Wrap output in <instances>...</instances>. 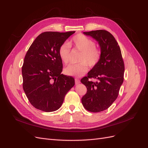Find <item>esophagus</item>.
Returning a JSON list of instances; mask_svg holds the SVG:
<instances>
[{"label":"esophagus","instance_id":"1","mask_svg":"<svg viewBox=\"0 0 148 148\" xmlns=\"http://www.w3.org/2000/svg\"><path fill=\"white\" fill-rule=\"evenodd\" d=\"M75 84H78L80 83V80L78 78H75Z\"/></svg>","mask_w":148,"mask_h":148}]
</instances>
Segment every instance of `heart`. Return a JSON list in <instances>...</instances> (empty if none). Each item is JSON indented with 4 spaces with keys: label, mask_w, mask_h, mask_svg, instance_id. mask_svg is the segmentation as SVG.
<instances>
[{
    "label": "heart",
    "mask_w": 148,
    "mask_h": 148,
    "mask_svg": "<svg viewBox=\"0 0 148 148\" xmlns=\"http://www.w3.org/2000/svg\"><path fill=\"white\" fill-rule=\"evenodd\" d=\"M70 46L82 52L78 64L70 65L65 69V73L73 77H82L88 71V65L91 67L96 66L101 58V51L96 47L95 42L83 34L75 35L71 39L70 45L64 43L59 49V55L61 60L65 65L70 62Z\"/></svg>",
    "instance_id": "b5f03b06"
}]
</instances>
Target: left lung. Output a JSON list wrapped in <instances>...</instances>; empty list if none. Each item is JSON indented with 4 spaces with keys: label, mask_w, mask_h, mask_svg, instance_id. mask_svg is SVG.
<instances>
[{
    "label": "left lung",
    "mask_w": 148,
    "mask_h": 148,
    "mask_svg": "<svg viewBox=\"0 0 148 148\" xmlns=\"http://www.w3.org/2000/svg\"><path fill=\"white\" fill-rule=\"evenodd\" d=\"M99 43L101 58L98 64L81 79L87 92L82 98V104L87 110L99 112L106 110L117 99L123 82L125 66L122 52L113 35L106 30L84 32ZM94 78L96 82L89 79Z\"/></svg>",
    "instance_id": "obj_1"
}]
</instances>
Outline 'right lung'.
I'll use <instances>...</instances> for the list:
<instances>
[{"instance_id":"1","label":"right lung","mask_w":148,"mask_h":148,"mask_svg":"<svg viewBox=\"0 0 148 148\" xmlns=\"http://www.w3.org/2000/svg\"><path fill=\"white\" fill-rule=\"evenodd\" d=\"M75 31H46L30 46L22 66L23 88L29 102L37 109H59L66 94L75 85L71 76L62 74L63 64L59 49Z\"/></svg>"}]
</instances>
